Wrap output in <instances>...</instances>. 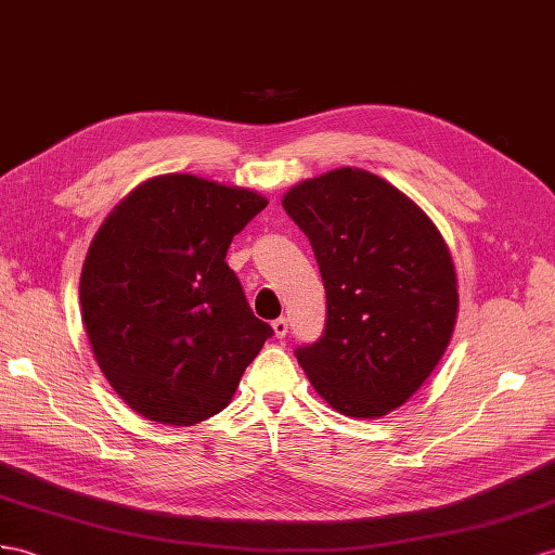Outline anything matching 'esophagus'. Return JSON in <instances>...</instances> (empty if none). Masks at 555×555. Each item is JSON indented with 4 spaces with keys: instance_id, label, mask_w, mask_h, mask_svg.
<instances>
[{
    "instance_id": "obj_1",
    "label": "esophagus",
    "mask_w": 555,
    "mask_h": 555,
    "mask_svg": "<svg viewBox=\"0 0 555 555\" xmlns=\"http://www.w3.org/2000/svg\"><path fill=\"white\" fill-rule=\"evenodd\" d=\"M272 331H274V335L279 337V339H283L288 335V319H276V321H272Z\"/></svg>"
}]
</instances>
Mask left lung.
I'll use <instances>...</instances> for the list:
<instances>
[{
	"instance_id": "left-lung-1",
	"label": "left lung",
	"mask_w": 555,
	"mask_h": 555,
	"mask_svg": "<svg viewBox=\"0 0 555 555\" xmlns=\"http://www.w3.org/2000/svg\"><path fill=\"white\" fill-rule=\"evenodd\" d=\"M307 234L325 286V331L295 357L337 413L373 420L408 403L457 323L446 238L399 188L343 166L281 198Z\"/></svg>"
}]
</instances>
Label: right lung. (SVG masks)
Returning <instances> with one entry per match:
<instances>
[{
  "instance_id": "add662e5",
  "label": "right lung",
  "mask_w": 555,
  "mask_h": 555,
  "mask_svg": "<svg viewBox=\"0 0 555 555\" xmlns=\"http://www.w3.org/2000/svg\"><path fill=\"white\" fill-rule=\"evenodd\" d=\"M267 204L246 188L168 173L140 182L95 232L79 279L81 319L133 413L194 426L230 405L274 331L253 317L224 258Z\"/></svg>"
}]
</instances>
